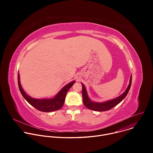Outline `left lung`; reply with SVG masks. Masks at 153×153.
Here are the masks:
<instances>
[{
    "instance_id": "left-lung-1",
    "label": "left lung",
    "mask_w": 153,
    "mask_h": 153,
    "mask_svg": "<svg viewBox=\"0 0 153 153\" xmlns=\"http://www.w3.org/2000/svg\"><path fill=\"white\" fill-rule=\"evenodd\" d=\"M131 81H132V75H131L129 85L127 87V88L125 91V92L122 94H121L120 96H119V97L115 99L108 100L106 102H96L92 101L88 97L85 86L82 83V97H83V104L87 108L90 109V110H92L96 111H105L110 110V109L114 108L115 106H116L120 102H121L126 96L130 89L131 85Z\"/></svg>"
}]
</instances>
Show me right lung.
<instances>
[{
    "label": "right lung",
    "mask_w": 153,
    "mask_h": 153,
    "mask_svg": "<svg viewBox=\"0 0 153 153\" xmlns=\"http://www.w3.org/2000/svg\"><path fill=\"white\" fill-rule=\"evenodd\" d=\"M76 82L72 81L63 86L60 91L53 98L35 99L29 96L23 90L20 82V76L18 73V85L20 91L24 99L37 110L42 112H51L60 110L63 106L67 92Z\"/></svg>",
    "instance_id": "add662e5"
}]
</instances>
